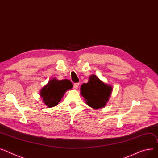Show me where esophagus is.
<instances>
[{
	"label": "esophagus",
	"mask_w": 158,
	"mask_h": 158,
	"mask_svg": "<svg viewBox=\"0 0 158 158\" xmlns=\"http://www.w3.org/2000/svg\"><path fill=\"white\" fill-rule=\"evenodd\" d=\"M79 85V82H76V83H74V84H73V88H74L75 89H77V88H78Z\"/></svg>",
	"instance_id": "34e87169"
}]
</instances>
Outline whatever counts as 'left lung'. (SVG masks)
<instances>
[{"instance_id":"8db88e82","label":"left lung","mask_w":158,"mask_h":158,"mask_svg":"<svg viewBox=\"0 0 158 158\" xmlns=\"http://www.w3.org/2000/svg\"><path fill=\"white\" fill-rule=\"evenodd\" d=\"M112 89L110 86L103 83L95 75H92L88 82L81 86V93L89 107L98 109L106 106Z\"/></svg>"}]
</instances>
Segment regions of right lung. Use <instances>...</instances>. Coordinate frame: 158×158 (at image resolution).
Masks as SVG:
<instances>
[{"mask_svg":"<svg viewBox=\"0 0 158 158\" xmlns=\"http://www.w3.org/2000/svg\"><path fill=\"white\" fill-rule=\"evenodd\" d=\"M72 88V84L70 81H59L54 78L50 80L48 85L42 89L40 96L46 106L51 108L57 106L65 91Z\"/></svg>","mask_w":158,"mask_h":158,"instance_id":"1","label":"right lung"}]
</instances>
